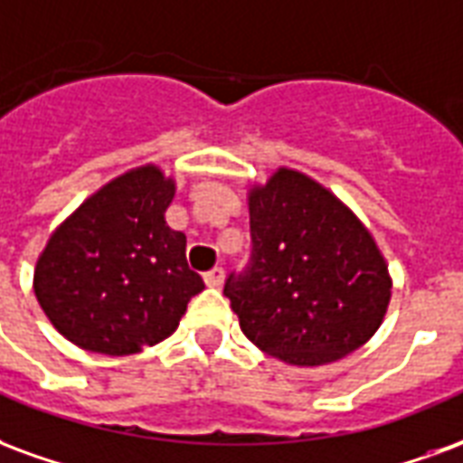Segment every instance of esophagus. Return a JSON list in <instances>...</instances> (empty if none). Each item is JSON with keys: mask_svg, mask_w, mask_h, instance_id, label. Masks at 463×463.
<instances>
[{"mask_svg": "<svg viewBox=\"0 0 463 463\" xmlns=\"http://www.w3.org/2000/svg\"><path fill=\"white\" fill-rule=\"evenodd\" d=\"M222 279H225V272H222V267H213L211 272H205L203 275V282L208 287H221Z\"/></svg>", "mask_w": 463, "mask_h": 463, "instance_id": "esophagus-1", "label": "esophagus"}]
</instances>
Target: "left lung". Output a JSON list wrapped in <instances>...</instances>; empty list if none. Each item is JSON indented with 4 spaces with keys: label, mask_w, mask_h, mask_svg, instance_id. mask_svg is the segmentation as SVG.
Instances as JSON below:
<instances>
[{
    "label": "left lung",
    "mask_w": 463,
    "mask_h": 463,
    "mask_svg": "<svg viewBox=\"0 0 463 463\" xmlns=\"http://www.w3.org/2000/svg\"><path fill=\"white\" fill-rule=\"evenodd\" d=\"M388 265L331 191L279 169L250 194V258L222 294L242 334L272 358L324 365L354 354L383 324Z\"/></svg>",
    "instance_id": "1"
}]
</instances>
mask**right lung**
Returning <instances> with one entry per match:
<instances>
[{"instance_id": "1", "label": "right lung", "mask_w": 463, "mask_h": 463, "mask_svg": "<svg viewBox=\"0 0 463 463\" xmlns=\"http://www.w3.org/2000/svg\"><path fill=\"white\" fill-rule=\"evenodd\" d=\"M171 198L156 166L127 171L51 235L33 292L68 341L127 355L176 331L205 284L186 265V235L164 221Z\"/></svg>"}]
</instances>
